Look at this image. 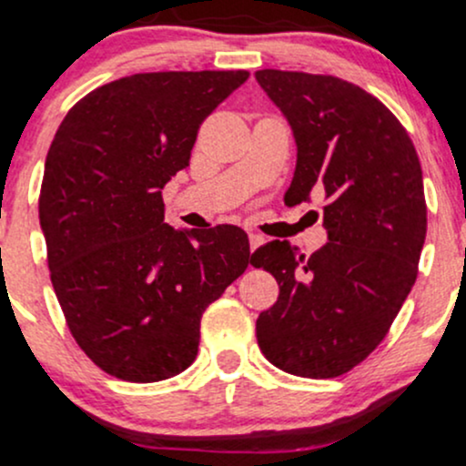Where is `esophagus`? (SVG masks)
<instances>
[{"label": "esophagus", "mask_w": 466, "mask_h": 466, "mask_svg": "<svg viewBox=\"0 0 466 466\" xmlns=\"http://www.w3.org/2000/svg\"><path fill=\"white\" fill-rule=\"evenodd\" d=\"M248 238H249V248H251V249L260 248V245L265 243V237H263V234L254 232V229H248Z\"/></svg>", "instance_id": "34e87169"}]
</instances>
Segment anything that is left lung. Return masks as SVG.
<instances>
[{
	"instance_id": "obj_1",
	"label": "left lung",
	"mask_w": 466,
	"mask_h": 466,
	"mask_svg": "<svg viewBox=\"0 0 466 466\" xmlns=\"http://www.w3.org/2000/svg\"><path fill=\"white\" fill-rule=\"evenodd\" d=\"M256 80L298 144L285 201L322 190L329 232L309 258L289 240L251 254L280 287L256 319V339L280 370L333 379L381 344L416 282L427 234L419 155L397 116L349 80L282 69Z\"/></svg>"
}]
</instances>
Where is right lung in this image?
I'll list each match as a JSON object with an SVG mask.
<instances>
[{
	"instance_id": "1",
	"label": "right lung",
	"mask_w": 466,
	"mask_h": 466,
	"mask_svg": "<svg viewBox=\"0 0 466 466\" xmlns=\"http://www.w3.org/2000/svg\"><path fill=\"white\" fill-rule=\"evenodd\" d=\"M249 72L133 74L80 98L46 157L39 221L69 333L100 370L153 383L184 372L201 315L248 269L237 226L177 232L162 188L201 122Z\"/></svg>"
}]
</instances>
